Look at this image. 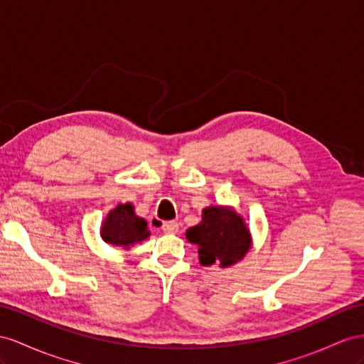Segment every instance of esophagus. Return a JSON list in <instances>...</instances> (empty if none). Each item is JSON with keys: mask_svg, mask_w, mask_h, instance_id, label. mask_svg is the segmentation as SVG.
I'll use <instances>...</instances> for the list:
<instances>
[{"mask_svg": "<svg viewBox=\"0 0 364 364\" xmlns=\"http://www.w3.org/2000/svg\"><path fill=\"white\" fill-rule=\"evenodd\" d=\"M161 229H163L164 234H176V232H178V229H180V225L176 221H166V223H163Z\"/></svg>", "mask_w": 364, "mask_h": 364, "instance_id": "34e87169", "label": "esophagus"}]
</instances>
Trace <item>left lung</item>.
Returning <instances> with one entry per match:
<instances>
[{"label":"left lung","instance_id":"1","mask_svg":"<svg viewBox=\"0 0 364 364\" xmlns=\"http://www.w3.org/2000/svg\"><path fill=\"white\" fill-rule=\"evenodd\" d=\"M186 237L198 246L203 266L215 262L221 267L234 264L245 257L250 246V235L245 221L232 209L220 206L204 209L201 223L186 232Z\"/></svg>","mask_w":364,"mask_h":364}]
</instances>
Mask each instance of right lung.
Returning <instances> with one entry per match:
<instances>
[{
	"instance_id": "1",
	"label": "right lung",
	"mask_w": 364,
	"mask_h": 364,
	"mask_svg": "<svg viewBox=\"0 0 364 364\" xmlns=\"http://www.w3.org/2000/svg\"><path fill=\"white\" fill-rule=\"evenodd\" d=\"M101 237L112 246L127 247L149 237L147 221L136 217L130 204H119L107 215Z\"/></svg>"
}]
</instances>
